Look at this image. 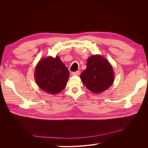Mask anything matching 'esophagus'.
<instances>
[{"instance_id":"34e87169","label":"esophagus","mask_w":148,"mask_h":148,"mask_svg":"<svg viewBox=\"0 0 148 148\" xmlns=\"http://www.w3.org/2000/svg\"><path fill=\"white\" fill-rule=\"evenodd\" d=\"M79 73H80L79 71H75V72H71V76H78Z\"/></svg>"}]
</instances>
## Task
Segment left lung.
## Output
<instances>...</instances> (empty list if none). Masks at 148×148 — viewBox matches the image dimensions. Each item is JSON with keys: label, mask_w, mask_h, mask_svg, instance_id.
Listing matches in <instances>:
<instances>
[{"label": "left lung", "mask_w": 148, "mask_h": 148, "mask_svg": "<svg viewBox=\"0 0 148 148\" xmlns=\"http://www.w3.org/2000/svg\"><path fill=\"white\" fill-rule=\"evenodd\" d=\"M83 84L91 91L100 93L106 91L113 83L112 67L101 56H92L87 60L86 69L80 75Z\"/></svg>", "instance_id": "obj_1"}]
</instances>
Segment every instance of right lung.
Masks as SVG:
<instances>
[{"label":"right lung","instance_id":"obj_1","mask_svg":"<svg viewBox=\"0 0 148 148\" xmlns=\"http://www.w3.org/2000/svg\"><path fill=\"white\" fill-rule=\"evenodd\" d=\"M69 77L68 69L58 56L48 57L40 60L34 72L36 81L40 88L52 95L63 90Z\"/></svg>","mask_w":148,"mask_h":148}]
</instances>
